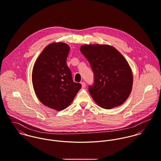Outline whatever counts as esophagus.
I'll list each match as a JSON object with an SVG mask.
<instances>
[{"label":"esophagus","instance_id":"34e87169","mask_svg":"<svg viewBox=\"0 0 161 161\" xmlns=\"http://www.w3.org/2000/svg\"><path fill=\"white\" fill-rule=\"evenodd\" d=\"M81 85H82V87H83V88H85V87L86 86V83H85V82L83 81V82H81Z\"/></svg>","mask_w":161,"mask_h":161}]
</instances>
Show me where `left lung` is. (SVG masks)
<instances>
[{
	"label": "left lung",
	"mask_w": 161,
	"mask_h": 161,
	"mask_svg": "<svg viewBox=\"0 0 161 161\" xmlns=\"http://www.w3.org/2000/svg\"><path fill=\"white\" fill-rule=\"evenodd\" d=\"M80 51L94 74V83L88 90L97 105L109 109L122 104L130 93L133 81L124 57L108 45H85Z\"/></svg>",
	"instance_id": "8db88e82"
}]
</instances>
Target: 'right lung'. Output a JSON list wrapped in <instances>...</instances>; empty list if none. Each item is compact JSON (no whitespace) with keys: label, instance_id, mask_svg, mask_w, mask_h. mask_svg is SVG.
Masks as SVG:
<instances>
[{"label":"right lung","instance_id":"obj_1","mask_svg":"<svg viewBox=\"0 0 161 161\" xmlns=\"http://www.w3.org/2000/svg\"><path fill=\"white\" fill-rule=\"evenodd\" d=\"M69 52L64 43H51L43 49L33 68L36 97L44 105L58 111L67 108L81 88L80 83L73 81L66 64Z\"/></svg>","mask_w":161,"mask_h":161}]
</instances>
